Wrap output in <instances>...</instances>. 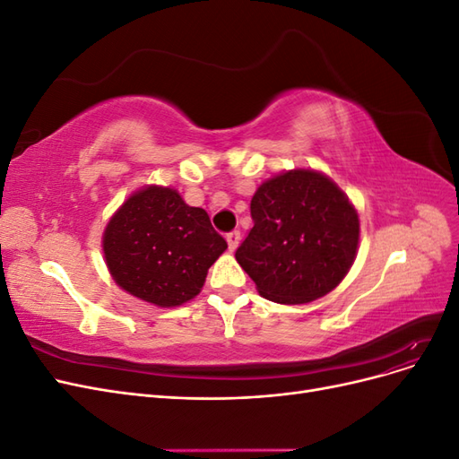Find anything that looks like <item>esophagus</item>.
Listing matches in <instances>:
<instances>
[{
  "instance_id": "esophagus-1",
  "label": "esophagus",
  "mask_w": 459,
  "mask_h": 459,
  "mask_svg": "<svg viewBox=\"0 0 459 459\" xmlns=\"http://www.w3.org/2000/svg\"><path fill=\"white\" fill-rule=\"evenodd\" d=\"M226 239H228V247H230V251L233 253L235 248H238L239 241H241V231H239V230H235V231L228 233V235H226Z\"/></svg>"
}]
</instances>
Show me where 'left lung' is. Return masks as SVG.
I'll use <instances>...</instances> for the list:
<instances>
[{
	"instance_id": "left-lung-1",
	"label": "left lung",
	"mask_w": 459,
	"mask_h": 459,
	"mask_svg": "<svg viewBox=\"0 0 459 459\" xmlns=\"http://www.w3.org/2000/svg\"><path fill=\"white\" fill-rule=\"evenodd\" d=\"M253 230L235 260L256 290L277 304H307L331 293L358 255L359 218L329 176L283 170L262 182L251 201Z\"/></svg>"
}]
</instances>
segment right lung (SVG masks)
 Masks as SVG:
<instances>
[{
    "instance_id": "1",
    "label": "right lung",
    "mask_w": 459,
    "mask_h": 459,
    "mask_svg": "<svg viewBox=\"0 0 459 459\" xmlns=\"http://www.w3.org/2000/svg\"><path fill=\"white\" fill-rule=\"evenodd\" d=\"M110 277L128 295L159 308L195 299L208 268L228 243L199 206H189L170 186L134 191L103 231Z\"/></svg>"
}]
</instances>
